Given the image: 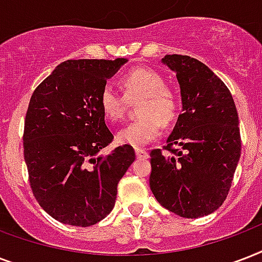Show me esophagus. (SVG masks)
Masks as SVG:
<instances>
[{
  "instance_id": "1",
  "label": "esophagus",
  "mask_w": 262,
  "mask_h": 262,
  "mask_svg": "<svg viewBox=\"0 0 262 262\" xmlns=\"http://www.w3.org/2000/svg\"><path fill=\"white\" fill-rule=\"evenodd\" d=\"M136 158H137V159H148V152L145 151V149L137 148V149H136Z\"/></svg>"
}]
</instances>
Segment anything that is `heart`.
<instances>
[{
  "label": "heart",
  "mask_w": 262,
  "mask_h": 262,
  "mask_svg": "<svg viewBox=\"0 0 262 262\" xmlns=\"http://www.w3.org/2000/svg\"><path fill=\"white\" fill-rule=\"evenodd\" d=\"M121 84L126 98L139 96L140 118L129 123L117 133L119 144L132 147H144L158 139L162 125L168 126L177 118L179 110L178 96L164 85V79L158 72L148 68H136L122 76ZM103 115L110 122H118L123 117V102L118 92L104 85L99 96Z\"/></svg>",
  "instance_id": "1"
}]
</instances>
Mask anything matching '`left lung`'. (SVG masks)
Returning a JSON list of instances; mask_svg holds the SVG:
<instances>
[{
	"instance_id": "obj_1",
	"label": "left lung",
	"mask_w": 262,
	"mask_h": 262,
	"mask_svg": "<svg viewBox=\"0 0 262 262\" xmlns=\"http://www.w3.org/2000/svg\"><path fill=\"white\" fill-rule=\"evenodd\" d=\"M162 63L177 76L182 114L166 140L172 156L151 152L149 186L166 209L195 219L215 212L228 194L241 156L238 113L226 84L199 59L172 54Z\"/></svg>"
}]
</instances>
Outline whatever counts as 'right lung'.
Masks as SVG:
<instances>
[{
  "mask_svg": "<svg viewBox=\"0 0 262 262\" xmlns=\"http://www.w3.org/2000/svg\"><path fill=\"white\" fill-rule=\"evenodd\" d=\"M126 58L59 63L31 96L24 159L39 205L63 224L88 227L115 205L117 186L135 162L130 145L99 152L113 140L99 96Z\"/></svg>",
  "mask_w": 262,
  "mask_h": 262,
  "instance_id": "right-lung-1",
  "label": "right lung"
}]
</instances>
